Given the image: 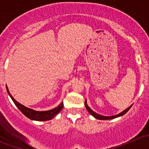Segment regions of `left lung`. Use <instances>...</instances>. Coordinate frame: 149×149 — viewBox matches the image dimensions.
Returning a JSON list of instances; mask_svg holds the SVG:
<instances>
[{"label": "left lung", "mask_w": 149, "mask_h": 149, "mask_svg": "<svg viewBox=\"0 0 149 149\" xmlns=\"http://www.w3.org/2000/svg\"><path fill=\"white\" fill-rule=\"evenodd\" d=\"M85 107H86V109L88 110V112H89L90 114H91V115H92L93 117H94V118H96V119H98V120H112V119H115V118H119V117H121L123 116V115H124L127 112H128L129 109L131 108V107L133 106V104L130 105L129 107H127V109H125V110H123V112H121L120 113L118 114V115H113V116H104V115H100V114L97 113V112H95L94 111H93L92 109H91V108L89 107L88 106V104H87V101L86 100H85Z\"/></svg>", "instance_id": "obj_1"}]
</instances>
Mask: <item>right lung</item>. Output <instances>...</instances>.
Returning <instances> with one entry per match:
<instances>
[{"label": "right lung", "mask_w": 149, "mask_h": 149, "mask_svg": "<svg viewBox=\"0 0 149 149\" xmlns=\"http://www.w3.org/2000/svg\"><path fill=\"white\" fill-rule=\"evenodd\" d=\"M6 86V90L7 92H8V95L10 96V97L11 98V100H13V103L15 104L16 107H18V109L24 114L26 117H27L28 118H29L30 120H37V121H47L49 120H52L54 117L56 115H58L60 112L61 111V109L63 108V102H61L56 107L53 108L52 109H49L47 111H37L34 110V109H31V108H29L27 107H25L24 105L22 104L19 102H18L14 98L11 96V94H10V91L8 90V86L7 85Z\"/></svg>", "instance_id": "right-lung-1"}]
</instances>
